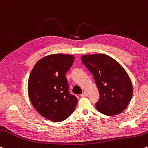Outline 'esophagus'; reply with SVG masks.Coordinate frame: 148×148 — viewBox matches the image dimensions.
I'll use <instances>...</instances> for the list:
<instances>
[{"mask_svg": "<svg viewBox=\"0 0 148 148\" xmlns=\"http://www.w3.org/2000/svg\"><path fill=\"white\" fill-rule=\"evenodd\" d=\"M81 95H82V97H86L87 96V92H84Z\"/></svg>", "mask_w": 148, "mask_h": 148, "instance_id": "esophagus-1", "label": "esophagus"}]
</instances>
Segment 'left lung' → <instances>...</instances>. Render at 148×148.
<instances>
[{
  "mask_svg": "<svg viewBox=\"0 0 148 148\" xmlns=\"http://www.w3.org/2000/svg\"><path fill=\"white\" fill-rule=\"evenodd\" d=\"M82 60L93 75L100 92L97 110L108 116L124 111L133 95L132 83L124 68L105 54L84 55Z\"/></svg>",
  "mask_w": 148,
  "mask_h": 148,
  "instance_id": "obj_1",
  "label": "left lung"
}]
</instances>
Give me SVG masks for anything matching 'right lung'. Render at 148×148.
Masks as SVG:
<instances>
[{
  "mask_svg": "<svg viewBox=\"0 0 148 148\" xmlns=\"http://www.w3.org/2000/svg\"><path fill=\"white\" fill-rule=\"evenodd\" d=\"M74 60L72 55H49L37 62L31 71L29 100L45 119L60 122L69 117L77 106L78 99L69 93L65 77Z\"/></svg>",
  "mask_w": 148,
  "mask_h": 148,
  "instance_id": "right-lung-1",
  "label": "right lung"
}]
</instances>
